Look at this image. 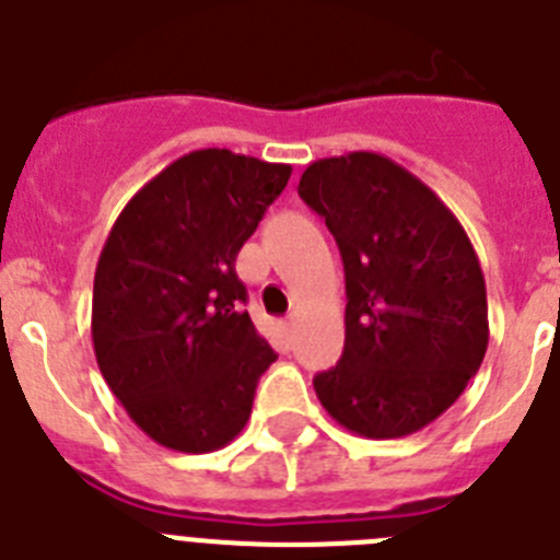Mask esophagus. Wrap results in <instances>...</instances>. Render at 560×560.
<instances>
[{
    "label": "esophagus",
    "instance_id": "1",
    "mask_svg": "<svg viewBox=\"0 0 560 560\" xmlns=\"http://www.w3.org/2000/svg\"><path fill=\"white\" fill-rule=\"evenodd\" d=\"M291 330H294V316H289V319H285V323H283L285 339H289V336H291Z\"/></svg>",
    "mask_w": 560,
    "mask_h": 560
}]
</instances>
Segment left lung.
I'll return each instance as SVG.
<instances>
[{"label": "left lung", "mask_w": 560, "mask_h": 560, "mask_svg": "<svg viewBox=\"0 0 560 560\" xmlns=\"http://www.w3.org/2000/svg\"><path fill=\"white\" fill-rule=\"evenodd\" d=\"M300 196L345 264V353L314 378L325 412L373 440L420 432L463 395L488 350L479 257L438 192L384 153L316 160Z\"/></svg>", "instance_id": "1"}]
</instances>
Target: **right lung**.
<instances>
[{"instance_id": "1", "label": "right lung", "mask_w": 560, "mask_h": 560, "mask_svg": "<svg viewBox=\"0 0 560 560\" xmlns=\"http://www.w3.org/2000/svg\"><path fill=\"white\" fill-rule=\"evenodd\" d=\"M291 165L226 148L179 156L133 192L103 244L92 345L108 389L160 446L207 454L241 434L277 353L235 257Z\"/></svg>"}]
</instances>
